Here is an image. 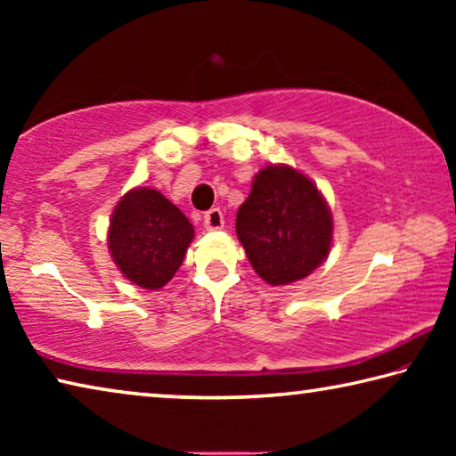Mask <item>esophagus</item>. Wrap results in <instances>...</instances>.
Here are the masks:
<instances>
[{"label":"esophagus","instance_id":"34e87169","mask_svg":"<svg viewBox=\"0 0 456 456\" xmlns=\"http://www.w3.org/2000/svg\"><path fill=\"white\" fill-rule=\"evenodd\" d=\"M223 225H225V221H223L221 209H211L205 213V229L215 231V229H221Z\"/></svg>","mask_w":456,"mask_h":456}]
</instances>
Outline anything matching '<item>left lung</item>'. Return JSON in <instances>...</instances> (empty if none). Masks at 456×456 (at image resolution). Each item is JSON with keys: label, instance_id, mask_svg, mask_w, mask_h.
I'll return each instance as SVG.
<instances>
[{"label": "left lung", "instance_id": "1", "mask_svg": "<svg viewBox=\"0 0 456 456\" xmlns=\"http://www.w3.org/2000/svg\"><path fill=\"white\" fill-rule=\"evenodd\" d=\"M237 237L261 280L289 285L328 257L331 213L318 187L296 168L269 165L237 211Z\"/></svg>", "mask_w": 456, "mask_h": 456}]
</instances>
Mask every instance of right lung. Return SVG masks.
Instances as JSON below:
<instances>
[{
  "label": "right lung",
  "mask_w": 456,
  "mask_h": 456,
  "mask_svg": "<svg viewBox=\"0 0 456 456\" xmlns=\"http://www.w3.org/2000/svg\"><path fill=\"white\" fill-rule=\"evenodd\" d=\"M195 229L171 200L138 187L120 199L108 229V249L122 275L160 289L181 267Z\"/></svg>",
  "instance_id": "add662e5"
}]
</instances>
